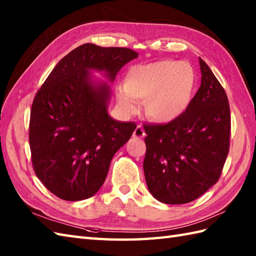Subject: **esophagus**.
I'll use <instances>...</instances> for the list:
<instances>
[{"mask_svg": "<svg viewBox=\"0 0 256 256\" xmlns=\"http://www.w3.org/2000/svg\"><path fill=\"white\" fill-rule=\"evenodd\" d=\"M133 136L136 138H144L145 136V131H144V128L140 126V125H138L136 128L134 130Z\"/></svg>", "mask_w": 256, "mask_h": 256, "instance_id": "1", "label": "esophagus"}]
</instances>
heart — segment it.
<instances>
[{
    "label": "heart",
    "mask_w": 256,
    "mask_h": 256,
    "mask_svg": "<svg viewBox=\"0 0 256 256\" xmlns=\"http://www.w3.org/2000/svg\"><path fill=\"white\" fill-rule=\"evenodd\" d=\"M197 77L192 64L172 59L136 64L124 74L116 102L125 116L138 111L136 101H145V116L152 122L176 121L187 110L194 94Z\"/></svg>",
    "instance_id": "obj_1"
}]
</instances>
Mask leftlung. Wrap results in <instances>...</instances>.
Segmentation results:
<instances>
[{
	"label": "left lung",
	"mask_w": 256,
	"mask_h": 256,
	"mask_svg": "<svg viewBox=\"0 0 256 256\" xmlns=\"http://www.w3.org/2000/svg\"><path fill=\"white\" fill-rule=\"evenodd\" d=\"M201 84L176 121L145 124L143 162L150 192L162 204L194 201L218 182L229 153L231 116L224 89L199 58Z\"/></svg>",
	"instance_id": "8db88e82"
}]
</instances>
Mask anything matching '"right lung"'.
I'll use <instances>...</instances> for the list:
<instances>
[{
  "instance_id": "1",
  "label": "right lung",
  "mask_w": 256,
  "mask_h": 256,
  "mask_svg": "<svg viewBox=\"0 0 256 256\" xmlns=\"http://www.w3.org/2000/svg\"><path fill=\"white\" fill-rule=\"evenodd\" d=\"M138 54L84 44L59 62L32 101L30 146L38 179L58 198H90L104 182L114 154L136 124L108 112L111 86ZM101 72L106 82L96 78Z\"/></svg>"
}]
</instances>
